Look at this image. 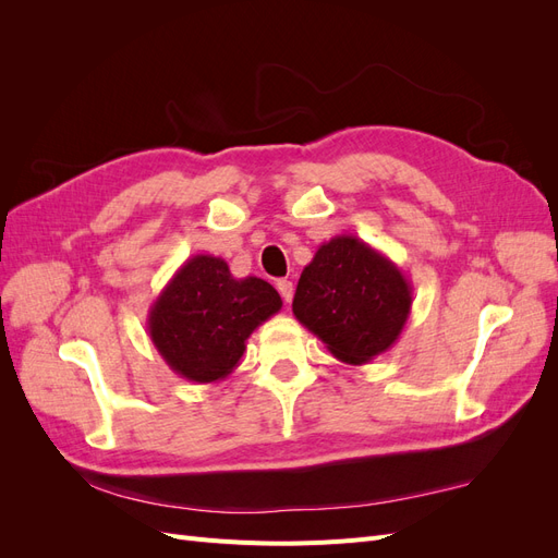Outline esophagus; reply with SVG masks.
Instances as JSON below:
<instances>
[{"label": "esophagus", "instance_id": "obj_1", "mask_svg": "<svg viewBox=\"0 0 558 558\" xmlns=\"http://www.w3.org/2000/svg\"><path fill=\"white\" fill-rule=\"evenodd\" d=\"M277 291L281 293L283 302H291V300H293V281H289V279H279V281H277Z\"/></svg>", "mask_w": 558, "mask_h": 558}]
</instances>
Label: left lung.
<instances>
[{
  "mask_svg": "<svg viewBox=\"0 0 558 558\" xmlns=\"http://www.w3.org/2000/svg\"><path fill=\"white\" fill-rule=\"evenodd\" d=\"M412 312V283L353 234L324 242L302 269L293 314L337 361L365 365L391 349Z\"/></svg>",
  "mask_w": 558,
  "mask_h": 558,
  "instance_id": "1",
  "label": "left lung"
}]
</instances>
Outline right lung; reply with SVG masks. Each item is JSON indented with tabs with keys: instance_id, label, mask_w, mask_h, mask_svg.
<instances>
[{
	"instance_id": "obj_1",
	"label": "right lung",
	"mask_w": 558,
	"mask_h": 558,
	"mask_svg": "<svg viewBox=\"0 0 558 558\" xmlns=\"http://www.w3.org/2000/svg\"><path fill=\"white\" fill-rule=\"evenodd\" d=\"M258 277L234 279L223 258L197 253L167 281L148 310V335L172 373L195 384L226 379L251 332L281 310Z\"/></svg>"
}]
</instances>
